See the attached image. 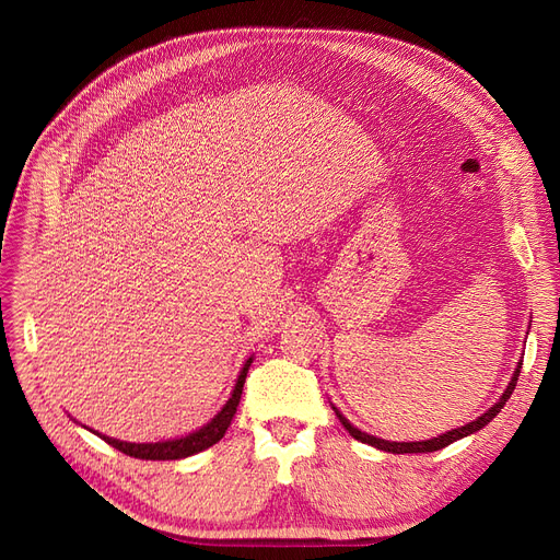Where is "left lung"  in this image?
I'll return each instance as SVG.
<instances>
[{"label": "left lung", "instance_id": "8db88e82", "mask_svg": "<svg viewBox=\"0 0 560 560\" xmlns=\"http://www.w3.org/2000/svg\"><path fill=\"white\" fill-rule=\"evenodd\" d=\"M518 374H521V362H518V366H516V371H514V376H512V381H510V385H506V389H504V395L500 397V401L495 404V406H490V409L483 413V416H479L477 420H471V422H467L465 428H457V430H451V432H446V434H442V436H434V439H428V442H385V439H378V436H371V434H366V432H360L358 428H352L350 422L338 413L336 409V416H338V420H341V425L350 432V436H354L358 439V442H362V444H369V446H376V448H381V451H387V453H432V451H442V448H446L448 444H453V442H457V439H463V436H467V434H474L477 430H481V428H486L490 420H493L498 413H500V409L502 406L506 404V399L512 397V393H514V387H516V381H518Z\"/></svg>", "mask_w": 560, "mask_h": 560}]
</instances>
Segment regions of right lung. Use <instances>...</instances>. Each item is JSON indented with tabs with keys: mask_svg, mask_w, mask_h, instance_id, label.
Here are the masks:
<instances>
[{
	"mask_svg": "<svg viewBox=\"0 0 560 560\" xmlns=\"http://www.w3.org/2000/svg\"><path fill=\"white\" fill-rule=\"evenodd\" d=\"M252 358L245 362L238 383L233 387V395L226 401V406L222 411H219L206 428H200L198 432L189 434V436H182V439H173V442H159V444H128V442H118V439L112 436H103L109 446H114L116 451H121L130 457H140V460H179V457H189L194 453H200L210 448L212 444H217L219 439H222L231 425V420L235 416V409H238L241 404V395H243V385L247 378V371H249Z\"/></svg>",
	"mask_w": 560,
	"mask_h": 560,
	"instance_id": "1",
	"label": "right lung"
}]
</instances>
